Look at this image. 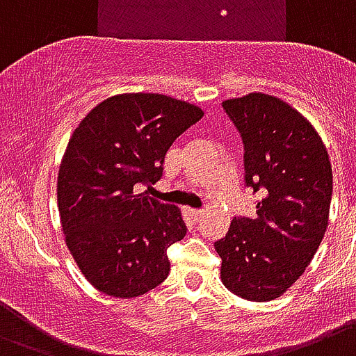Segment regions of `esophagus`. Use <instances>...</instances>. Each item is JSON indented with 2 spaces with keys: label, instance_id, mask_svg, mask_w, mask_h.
I'll return each instance as SVG.
<instances>
[{
  "label": "esophagus",
  "instance_id": "34e87169",
  "mask_svg": "<svg viewBox=\"0 0 356 356\" xmlns=\"http://www.w3.org/2000/svg\"><path fill=\"white\" fill-rule=\"evenodd\" d=\"M187 216L191 217L193 221H200V219H202V211H200V209H187Z\"/></svg>",
  "mask_w": 356,
  "mask_h": 356
}]
</instances>
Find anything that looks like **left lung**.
Returning <instances> with one entry per match:
<instances>
[{
  "label": "left lung",
  "instance_id": "8db88e82",
  "mask_svg": "<svg viewBox=\"0 0 356 356\" xmlns=\"http://www.w3.org/2000/svg\"><path fill=\"white\" fill-rule=\"evenodd\" d=\"M243 137L245 180L261 191L254 217H234L216 243L228 291L284 296L312 261L329 225L332 169L319 134L296 107L264 92L222 102Z\"/></svg>",
  "mask_w": 356,
  "mask_h": 356
}]
</instances>
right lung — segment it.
Here are the masks:
<instances>
[{"label":"right lung","instance_id":"add662e5","mask_svg":"<svg viewBox=\"0 0 356 356\" xmlns=\"http://www.w3.org/2000/svg\"><path fill=\"white\" fill-rule=\"evenodd\" d=\"M204 111L158 92H122L92 107L68 140L57 176L66 247L96 290L145 296L170 271L186 236L180 208L139 193L161 178L176 137Z\"/></svg>","mask_w":356,"mask_h":356}]
</instances>
